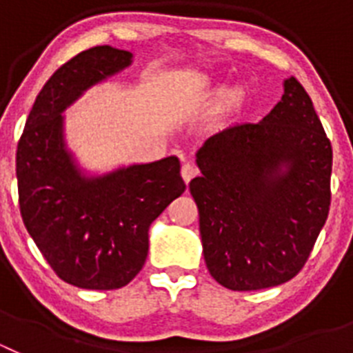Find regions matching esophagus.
Here are the masks:
<instances>
[{
	"instance_id": "1",
	"label": "esophagus",
	"mask_w": 353,
	"mask_h": 353,
	"mask_svg": "<svg viewBox=\"0 0 353 353\" xmlns=\"http://www.w3.org/2000/svg\"><path fill=\"white\" fill-rule=\"evenodd\" d=\"M196 174H198V168L192 164V162H183L182 164V179L183 182L189 183L192 179H194Z\"/></svg>"
}]
</instances>
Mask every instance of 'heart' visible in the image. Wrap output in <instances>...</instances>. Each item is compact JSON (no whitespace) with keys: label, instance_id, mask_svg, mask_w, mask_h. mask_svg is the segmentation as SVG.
<instances>
[{"label":"heart","instance_id":"heart-1","mask_svg":"<svg viewBox=\"0 0 353 353\" xmlns=\"http://www.w3.org/2000/svg\"><path fill=\"white\" fill-rule=\"evenodd\" d=\"M205 81H207V83H210V79H208V77H207V79H205ZM228 97H230V99H235L236 93H235V92H230V93H228Z\"/></svg>","mask_w":353,"mask_h":353}]
</instances>
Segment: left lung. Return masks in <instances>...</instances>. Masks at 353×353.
<instances>
[{
	"label": "left lung",
	"mask_w": 353,
	"mask_h": 353,
	"mask_svg": "<svg viewBox=\"0 0 353 353\" xmlns=\"http://www.w3.org/2000/svg\"><path fill=\"white\" fill-rule=\"evenodd\" d=\"M263 120L236 123L196 152L205 263L235 292L270 288L297 276L329 215L332 146L295 77Z\"/></svg>",
	"instance_id": "left-lung-1"
}]
</instances>
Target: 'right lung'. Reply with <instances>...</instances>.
I'll return each mask as SVG.
<instances>
[{
    "instance_id": "1",
    "label": "right lung",
    "mask_w": 353,
    "mask_h": 353,
    "mask_svg": "<svg viewBox=\"0 0 353 353\" xmlns=\"http://www.w3.org/2000/svg\"><path fill=\"white\" fill-rule=\"evenodd\" d=\"M132 52L97 46L49 77L17 145L19 207L51 269L68 285L117 290L143 269L150 224L185 191L174 155L88 174L65 141V109L132 65Z\"/></svg>"
}]
</instances>
